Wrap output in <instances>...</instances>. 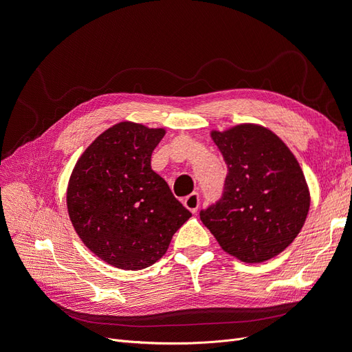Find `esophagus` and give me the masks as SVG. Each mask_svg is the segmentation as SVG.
Here are the masks:
<instances>
[{"label": "esophagus", "mask_w": 352, "mask_h": 352, "mask_svg": "<svg viewBox=\"0 0 352 352\" xmlns=\"http://www.w3.org/2000/svg\"><path fill=\"white\" fill-rule=\"evenodd\" d=\"M184 206L190 211V212H195L198 211L199 208V195L197 192L188 195L185 199H184Z\"/></svg>", "instance_id": "esophagus-1"}]
</instances>
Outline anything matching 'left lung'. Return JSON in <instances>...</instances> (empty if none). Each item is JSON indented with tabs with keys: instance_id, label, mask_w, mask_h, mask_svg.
<instances>
[{
	"instance_id": "left-lung-1",
	"label": "left lung",
	"mask_w": 352,
	"mask_h": 352,
	"mask_svg": "<svg viewBox=\"0 0 352 352\" xmlns=\"http://www.w3.org/2000/svg\"><path fill=\"white\" fill-rule=\"evenodd\" d=\"M211 138L225 158L221 198L199 217L220 247L243 263H263L289 247L310 210V192L295 155L278 135L238 124Z\"/></svg>"
}]
</instances>
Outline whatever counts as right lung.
I'll return each instance as SVG.
<instances>
[{"mask_svg": "<svg viewBox=\"0 0 352 352\" xmlns=\"http://www.w3.org/2000/svg\"><path fill=\"white\" fill-rule=\"evenodd\" d=\"M164 133L117 123L85 150L72 172V225L97 257L117 269L150 267L192 216L151 168V154Z\"/></svg>", "mask_w": 352, "mask_h": 352, "instance_id": "1", "label": "right lung"}]
</instances>
